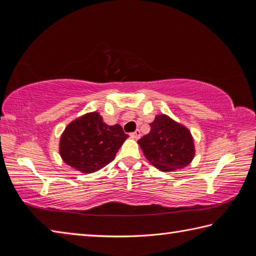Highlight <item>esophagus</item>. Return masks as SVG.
<instances>
[{
  "instance_id": "obj_1",
  "label": "esophagus",
  "mask_w": 256,
  "mask_h": 256,
  "mask_svg": "<svg viewBox=\"0 0 256 256\" xmlns=\"http://www.w3.org/2000/svg\"><path fill=\"white\" fill-rule=\"evenodd\" d=\"M130 136H131V138H138L141 136V133H140V131H138V130H136V132L130 133Z\"/></svg>"
}]
</instances>
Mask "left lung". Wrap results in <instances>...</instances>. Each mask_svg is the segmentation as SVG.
<instances>
[{
    "label": "left lung",
    "mask_w": 256,
    "mask_h": 256,
    "mask_svg": "<svg viewBox=\"0 0 256 256\" xmlns=\"http://www.w3.org/2000/svg\"><path fill=\"white\" fill-rule=\"evenodd\" d=\"M150 128V132L138 144L151 164L162 172H170L182 170L192 162L196 150L188 128L167 115L156 116Z\"/></svg>",
    "instance_id": "1"
}]
</instances>
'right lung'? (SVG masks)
<instances>
[{"mask_svg":"<svg viewBox=\"0 0 256 256\" xmlns=\"http://www.w3.org/2000/svg\"><path fill=\"white\" fill-rule=\"evenodd\" d=\"M128 134L120 125H107L97 112L74 120L66 126L60 141L64 162L76 170L94 172L114 160Z\"/></svg>","mask_w":256,"mask_h":256,"instance_id":"right-lung-1","label":"right lung"}]
</instances>
